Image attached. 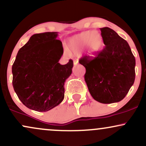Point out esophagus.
Instances as JSON below:
<instances>
[{
    "mask_svg": "<svg viewBox=\"0 0 146 146\" xmlns=\"http://www.w3.org/2000/svg\"><path fill=\"white\" fill-rule=\"evenodd\" d=\"M78 63H79V60L78 59H75L73 60V64H74V65L78 64Z\"/></svg>",
    "mask_w": 146,
    "mask_h": 146,
    "instance_id": "1",
    "label": "esophagus"
}]
</instances>
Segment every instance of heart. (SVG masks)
<instances>
[{
  "mask_svg": "<svg viewBox=\"0 0 146 146\" xmlns=\"http://www.w3.org/2000/svg\"><path fill=\"white\" fill-rule=\"evenodd\" d=\"M90 57H97L104 47L102 34L97 31H86L73 36L68 42V48L73 53H78L84 48Z\"/></svg>",
  "mask_w": 146,
  "mask_h": 146,
  "instance_id": "1",
  "label": "heart"
}]
</instances>
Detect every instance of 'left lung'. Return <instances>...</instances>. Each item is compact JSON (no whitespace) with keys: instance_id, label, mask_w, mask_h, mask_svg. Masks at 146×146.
<instances>
[{"instance_id":"1","label":"left lung","mask_w":146,"mask_h":146,"mask_svg":"<svg viewBox=\"0 0 146 146\" xmlns=\"http://www.w3.org/2000/svg\"><path fill=\"white\" fill-rule=\"evenodd\" d=\"M105 47L98 56L79 61L86 68L84 80L90 95L102 104L121 101L133 85L135 58L126 40L114 30L100 28Z\"/></svg>"}]
</instances>
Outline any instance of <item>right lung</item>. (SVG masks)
Segmentation results:
<instances>
[{
	"label": "right lung",
	"mask_w": 146,
	"mask_h": 146,
	"mask_svg": "<svg viewBox=\"0 0 146 146\" xmlns=\"http://www.w3.org/2000/svg\"><path fill=\"white\" fill-rule=\"evenodd\" d=\"M58 32L36 33L18 51L12 66L13 87L29 109L46 112L64 98V82L72 73L73 62H58L63 54Z\"/></svg>",
	"instance_id": "obj_1"
}]
</instances>
